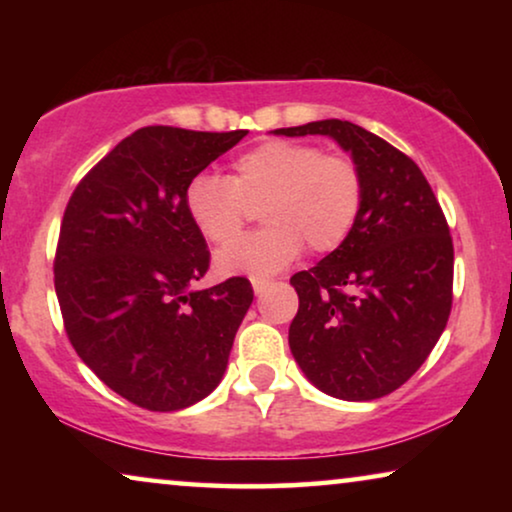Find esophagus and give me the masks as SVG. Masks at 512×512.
Returning a JSON list of instances; mask_svg holds the SVG:
<instances>
[{"label": "esophagus", "instance_id": "1", "mask_svg": "<svg viewBox=\"0 0 512 512\" xmlns=\"http://www.w3.org/2000/svg\"><path fill=\"white\" fill-rule=\"evenodd\" d=\"M270 286V282L268 279H254V291H256V296H261V293L268 289Z\"/></svg>", "mask_w": 512, "mask_h": 512}]
</instances>
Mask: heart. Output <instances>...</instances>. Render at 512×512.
Listing matches in <instances>:
<instances>
[{
	"label": "heart",
	"mask_w": 512,
	"mask_h": 512,
	"mask_svg": "<svg viewBox=\"0 0 512 512\" xmlns=\"http://www.w3.org/2000/svg\"><path fill=\"white\" fill-rule=\"evenodd\" d=\"M366 181L349 156L319 146L272 139L242 153L230 177L200 172L186 186V212L212 247H227L256 208L269 226L261 234L223 249L216 268L223 275L265 279L298 258L338 249L359 221Z\"/></svg>",
	"instance_id": "b5f03b06"
}]
</instances>
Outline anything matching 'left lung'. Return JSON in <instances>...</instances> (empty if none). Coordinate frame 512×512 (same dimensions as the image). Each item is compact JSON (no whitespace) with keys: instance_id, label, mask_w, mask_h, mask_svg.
<instances>
[{"instance_id":"1","label":"left lung","mask_w":512,"mask_h":512,"mask_svg":"<svg viewBox=\"0 0 512 512\" xmlns=\"http://www.w3.org/2000/svg\"><path fill=\"white\" fill-rule=\"evenodd\" d=\"M275 132L333 137L366 181L347 240L291 277L293 359L328 396H387L417 373L450 319L454 247L443 209L415 160L361 125L328 118Z\"/></svg>"}]
</instances>
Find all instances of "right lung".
<instances>
[{
    "label": "right lung",
    "instance_id": "right-lung-1",
    "mask_svg": "<svg viewBox=\"0 0 512 512\" xmlns=\"http://www.w3.org/2000/svg\"><path fill=\"white\" fill-rule=\"evenodd\" d=\"M244 135L139 128L67 202L53 261L67 338L139 408L172 412L212 394L254 300L247 277L188 289L209 270V249L186 212V186Z\"/></svg>",
    "mask_w": 512,
    "mask_h": 512
}]
</instances>
